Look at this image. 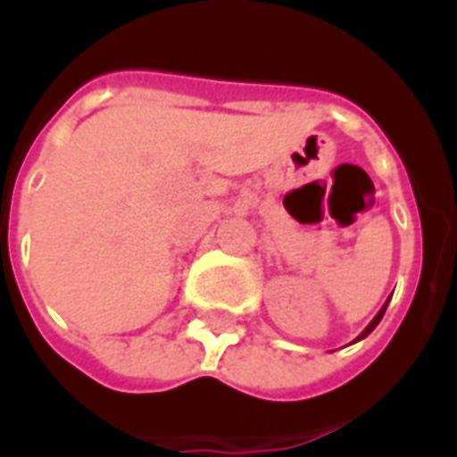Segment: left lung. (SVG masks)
<instances>
[{"label": "left lung", "instance_id": "obj_1", "mask_svg": "<svg viewBox=\"0 0 457 457\" xmlns=\"http://www.w3.org/2000/svg\"><path fill=\"white\" fill-rule=\"evenodd\" d=\"M386 303H389V301H386ZM386 303H384V305H382V311L377 312V315H375V320H372V322H370V325H368V327H365V329H362V334H361V337H358V339H355V341H361V339H365V337H368V334H370V332H372V329H375V327H377V325H379V320H382L384 311H386Z\"/></svg>", "mask_w": 457, "mask_h": 457}]
</instances>
